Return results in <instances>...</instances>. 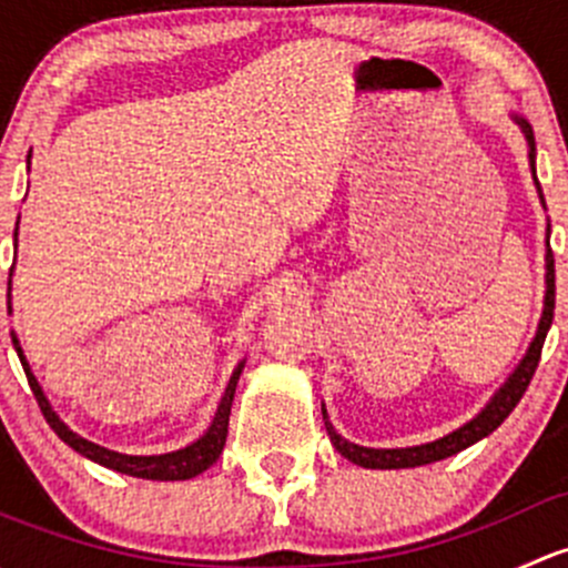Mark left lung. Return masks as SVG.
I'll return each mask as SVG.
<instances>
[{"instance_id":"obj_1","label":"left lung","mask_w":568,"mask_h":568,"mask_svg":"<svg viewBox=\"0 0 568 568\" xmlns=\"http://www.w3.org/2000/svg\"><path fill=\"white\" fill-rule=\"evenodd\" d=\"M511 118H514V123L523 129L525 140H528L530 173H532V181H536L538 200H541V205H544V194H541V186H538V178H536V140H532V129H530L528 120L519 118V114H511ZM547 247H549V225H547ZM544 261H547V291H544V311H541V321H538L536 337H532V343L528 346V354L519 359V365L514 368V374L506 379V385L491 395L489 404H486L484 409L473 417V420L464 423V426L456 428V432L445 434L443 439H434V443H426V445H412V448H363V445H354V443H348V439H343L341 434L335 432V426L329 423V417H326V409H321V415H324L326 434H329V439H332V445H335L337 454H341L343 459L359 464V467H368V469H404V467H423V464L448 459V456L459 454V450L469 448V445H475L478 439L489 437V434L495 432V428L500 426L508 415H511L514 406L519 404V398H523L525 390H528L532 374H536V368H538V359H541L544 337H547L549 324H552V316H555V257H552V250H547V257H544Z\"/></svg>"}]
</instances>
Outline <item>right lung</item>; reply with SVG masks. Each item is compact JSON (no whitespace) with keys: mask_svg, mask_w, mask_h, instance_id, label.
I'll return each instance as SVG.
<instances>
[{"mask_svg":"<svg viewBox=\"0 0 568 568\" xmlns=\"http://www.w3.org/2000/svg\"><path fill=\"white\" fill-rule=\"evenodd\" d=\"M13 236H16V244H19V222H16ZM10 272H13V268H10ZM8 313H10V302H8ZM10 335H13V346H16V352H19L21 365H24L27 382H30L32 393H36L38 406H40V412H43L45 423H49L51 432H54L57 437L62 439V443L71 445V448L77 450V454H82L84 459L101 464V467L114 469V473L134 475V478H148V480H186V478H194V475L205 473L211 464L220 459L222 448H225V439H227V423H231L233 395H236V385H239V376H242L244 363H239L236 371H233L231 382H227V387H225V395H222L220 406H216L214 420H211L209 432H205L203 437L197 439V443L186 445V448H181V450H173V454H162V456H129V454H118V450L101 448V445H95V443H90V439L79 437V434H73L71 428H68L65 423L57 417V412L51 409L49 398H45L43 390H40L36 374L30 371V363H27L24 352H21L19 337H16V332H10Z\"/></svg>","mask_w":568,"mask_h":568,"instance_id":"obj_1","label":"right lung"}]
</instances>
